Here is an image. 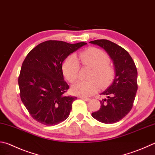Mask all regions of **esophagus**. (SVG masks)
Returning a JSON list of instances; mask_svg holds the SVG:
<instances>
[{"instance_id": "esophagus-1", "label": "esophagus", "mask_w": 155, "mask_h": 155, "mask_svg": "<svg viewBox=\"0 0 155 155\" xmlns=\"http://www.w3.org/2000/svg\"><path fill=\"white\" fill-rule=\"evenodd\" d=\"M81 98L82 100H83L84 101H86V102H89V101L91 100L90 98H88V97H81Z\"/></svg>"}]
</instances>
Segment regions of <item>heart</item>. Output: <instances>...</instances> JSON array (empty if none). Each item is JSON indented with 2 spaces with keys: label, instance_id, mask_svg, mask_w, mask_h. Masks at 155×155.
Instances as JSON below:
<instances>
[{
  "label": "heart",
  "instance_id": "b5f03b06",
  "mask_svg": "<svg viewBox=\"0 0 155 155\" xmlns=\"http://www.w3.org/2000/svg\"><path fill=\"white\" fill-rule=\"evenodd\" d=\"M79 60L84 66L92 68V71L87 81H79L72 85L73 94L81 97H89L98 91L101 87L109 85L114 80L116 70L113 65L109 63L108 55L100 49L90 47L79 53ZM80 66L74 55L68 56L62 64L64 76L70 83L77 79Z\"/></svg>",
  "mask_w": 155,
  "mask_h": 155
}]
</instances>
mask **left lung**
<instances>
[{
  "label": "left lung",
  "mask_w": 155,
  "mask_h": 155,
  "mask_svg": "<svg viewBox=\"0 0 155 155\" xmlns=\"http://www.w3.org/2000/svg\"><path fill=\"white\" fill-rule=\"evenodd\" d=\"M104 49L113 60L116 74L112 85L101 95L107 96L100 100L99 110L92 117L106 124L119 121L132 108L137 90V72L134 61L127 51L106 39L90 41Z\"/></svg>",
  "instance_id": "8db88e82"
}]
</instances>
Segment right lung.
I'll list each match as a JSON object with an SVG mask.
<instances>
[{
	"label": "right lung",
	"instance_id": "add662e5",
	"mask_svg": "<svg viewBox=\"0 0 155 155\" xmlns=\"http://www.w3.org/2000/svg\"><path fill=\"white\" fill-rule=\"evenodd\" d=\"M86 44L47 41L27 55L18 78L19 95L36 121L55 125L68 117L77 97L64 95L69 86L64 79L62 63L70 53Z\"/></svg>",
	"mask_w": 155,
	"mask_h": 155
}]
</instances>
